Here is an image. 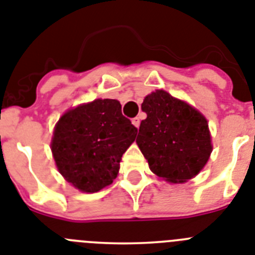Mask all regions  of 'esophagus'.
Segmentation results:
<instances>
[{
	"instance_id": "34e87169",
	"label": "esophagus",
	"mask_w": 255,
	"mask_h": 255,
	"mask_svg": "<svg viewBox=\"0 0 255 255\" xmlns=\"http://www.w3.org/2000/svg\"><path fill=\"white\" fill-rule=\"evenodd\" d=\"M132 125H133L136 128L140 127V118H138V117H136V118L132 119Z\"/></svg>"
}]
</instances>
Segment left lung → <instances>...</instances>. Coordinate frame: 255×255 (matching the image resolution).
Segmentation results:
<instances>
[{
	"instance_id": "8db88e82",
	"label": "left lung",
	"mask_w": 255,
	"mask_h": 255,
	"mask_svg": "<svg viewBox=\"0 0 255 255\" xmlns=\"http://www.w3.org/2000/svg\"><path fill=\"white\" fill-rule=\"evenodd\" d=\"M141 108L147 118L136 142L152 173L170 183L196 176L213 149L204 115L163 90L147 95Z\"/></svg>"
}]
</instances>
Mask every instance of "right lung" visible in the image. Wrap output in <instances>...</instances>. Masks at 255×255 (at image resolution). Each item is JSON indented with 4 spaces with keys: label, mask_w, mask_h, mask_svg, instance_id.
<instances>
[{
    "label": "right lung",
    "mask_w": 255,
    "mask_h": 255,
    "mask_svg": "<svg viewBox=\"0 0 255 255\" xmlns=\"http://www.w3.org/2000/svg\"><path fill=\"white\" fill-rule=\"evenodd\" d=\"M136 134L137 128L122 114L118 100L97 99L59 119L51 151L68 182L83 192H97L117 178L122 155Z\"/></svg>",
    "instance_id": "add662e5"
}]
</instances>
